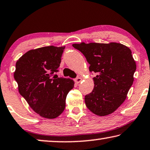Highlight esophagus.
Listing matches in <instances>:
<instances>
[{"instance_id":"1","label":"esophagus","mask_w":150,"mask_h":150,"mask_svg":"<svg viewBox=\"0 0 150 150\" xmlns=\"http://www.w3.org/2000/svg\"><path fill=\"white\" fill-rule=\"evenodd\" d=\"M82 81V78H81V77H77V78H75V82L76 83H79L81 81Z\"/></svg>"}]
</instances>
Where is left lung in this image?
Wrapping results in <instances>:
<instances>
[{
    "label": "left lung",
    "instance_id": "1",
    "mask_svg": "<svg viewBox=\"0 0 150 150\" xmlns=\"http://www.w3.org/2000/svg\"><path fill=\"white\" fill-rule=\"evenodd\" d=\"M84 54L89 71L97 73L94 89L85 96V105L96 115L112 113L126 99L134 82L136 64L132 51L117 42L73 44Z\"/></svg>",
    "mask_w": 150,
    "mask_h": 150
}]
</instances>
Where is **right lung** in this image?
Wrapping results in <instances>:
<instances>
[{"label": "right lung", "instance_id": "right-lung-1", "mask_svg": "<svg viewBox=\"0 0 150 150\" xmlns=\"http://www.w3.org/2000/svg\"><path fill=\"white\" fill-rule=\"evenodd\" d=\"M65 47H43L30 50L16 61L14 77L18 91L35 112L54 119L63 113L68 93L74 87L71 79L55 75Z\"/></svg>", "mask_w": 150, "mask_h": 150}]
</instances>
